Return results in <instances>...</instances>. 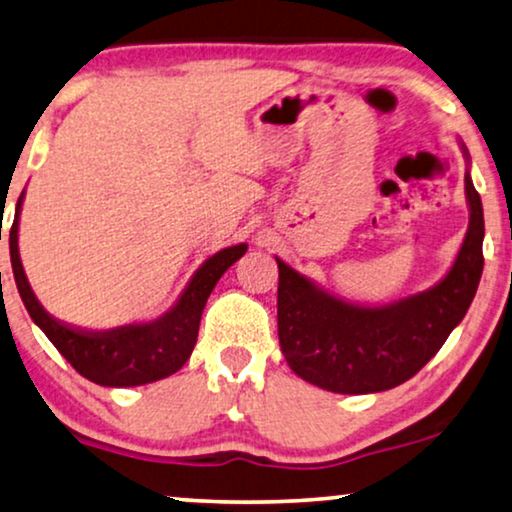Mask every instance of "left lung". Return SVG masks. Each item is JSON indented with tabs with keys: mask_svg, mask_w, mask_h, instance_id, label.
<instances>
[{
	"mask_svg": "<svg viewBox=\"0 0 512 512\" xmlns=\"http://www.w3.org/2000/svg\"><path fill=\"white\" fill-rule=\"evenodd\" d=\"M464 156L468 160L466 146ZM471 219L452 268L436 286L389 305H354L321 289L282 258L279 345L293 373L335 394L394 389L422 370L471 307L482 277V200L466 170Z\"/></svg>",
	"mask_w": 512,
	"mask_h": 512,
	"instance_id": "obj_1",
	"label": "left lung"
}]
</instances>
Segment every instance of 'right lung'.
Listing matches in <instances>:
<instances>
[{"label": "right lung", "instance_id": "1", "mask_svg": "<svg viewBox=\"0 0 512 512\" xmlns=\"http://www.w3.org/2000/svg\"><path fill=\"white\" fill-rule=\"evenodd\" d=\"M23 198L25 191L18 198L16 219H13L9 235L13 277H16L18 293L32 321L46 333L55 349L72 363L76 373L90 382L102 384V387H139V384L163 380V377L177 373L188 361L195 340H198L200 317L209 293L223 272L247 251V244H235V247L221 249L219 254L207 258L195 270L177 303L156 321L125 324L109 328V331H81V328L53 319L41 307L27 282L18 251V223Z\"/></svg>", "mask_w": 512, "mask_h": 512}]
</instances>
